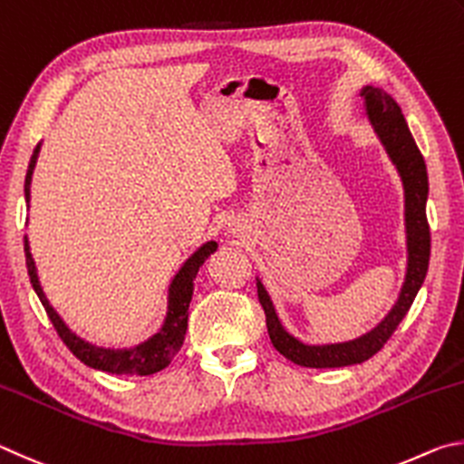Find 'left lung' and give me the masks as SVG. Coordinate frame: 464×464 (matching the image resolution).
<instances>
[{
    "label": "left lung",
    "mask_w": 464,
    "mask_h": 464,
    "mask_svg": "<svg viewBox=\"0 0 464 464\" xmlns=\"http://www.w3.org/2000/svg\"><path fill=\"white\" fill-rule=\"evenodd\" d=\"M364 116H367L372 132L383 144L389 160L397 169V175L403 185V219H405V250H408V265L397 302L375 328L354 340L330 344H307L295 338L283 326L269 291L256 277L258 302L266 315V330L271 343L277 351L299 367L307 369H338L351 367L369 361L400 326V322L410 312L421 283L426 279L430 263V227L426 218L428 201V170L416 140L408 128L401 108L392 95L381 87L364 85L361 89Z\"/></svg>",
    "instance_id": "1"
}]
</instances>
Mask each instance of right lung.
Masks as SVG:
<instances>
[{
	"instance_id": "obj_1",
	"label": "right lung",
	"mask_w": 464,
	"mask_h": 464,
	"mask_svg": "<svg viewBox=\"0 0 464 464\" xmlns=\"http://www.w3.org/2000/svg\"><path fill=\"white\" fill-rule=\"evenodd\" d=\"M40 149H43V142H38L34 154H32L28 173H26V183H24V195H26L28 208H30L32 175H34ZM216 250H218L216 240L203 242V245L195 250V253L187 258L181 266H179V271L173 275V279L169 283L167 314H165V320L160 324V328L157 330V334H152L150 338H146L134 346L113 348V346H97L93 343H89V340L81 338L77 332H72L67 326V322L61 318V314L54 310L51 302H48L44 289L40 285L38 269H36L34 258H32L30 242H28V237H24V253H26L30 283L32 287H34L38 299L43 302L48 318L53 322V326L63 338V343L67 344L69 351L75 354L81 362H85L87 367L113 372V375H152V372L162 371L170 361H173V356L179 353V348L183 346V340L187 334V318H189L193 279L195 275H198L199 266L206 263V258L211 253H216Z\"/></svg>"
}]
</instances>
